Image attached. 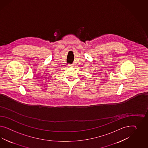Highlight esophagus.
Masks as SVG:
<instances>
[{"label": "esophagus", "instance_id": "1", "mask_svg": "<svg viewBox=\"0 0 148 148\" xmlns=\"http://www.w3.org/2000/svg\"><path fill=\"white\" fill-rule=\"evenodd\" d=\"M74 64H69V65H68V67H69L73 68L74 67Z\"/></svg>", "mask_w": 148, "mask_h": 148}]
</instances>
